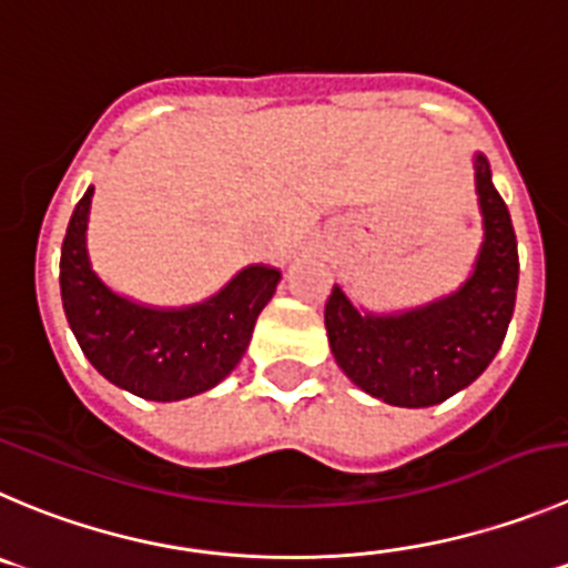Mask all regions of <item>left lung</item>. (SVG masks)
Returning a JSON list of instances; mask_svg holds the SVG:
<instances>
[{"mask_svg": "<svg viewBox=\"0 0 568 568\" xmlns=\"http://www.w3.org/2000/svg\"><path fill=\"white\" fill-rule=\"evenodd\" d=\"M474 186L483 245L455 293L415 310L371 312L334 284L326 301L323 317L337 365L359 390L393 407H432L460 393L488 368L510 326L518 247L483 153H474Z\"/></svg>", "mask_w": 568, "mask_h": 568, "instance_id": "8db88e82", "label": "left lung"}]
</instances>
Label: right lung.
I'll use <instances>...</instances> for the list:
<instances>
[{"instance_id":"obj_1","label":"right lung","mask_w":568,"mask_h":568,"mask_svg":"<svg viewBox=\"0 0 568 568\" xmlns=\"http://www.w3.org/2000/svg\"><path fill=\"white\" fill-rule=\"evenodd\" d=\"M91 197L94 186L74 206L61 247L63 312L85 359L111 385L148 402H181L217 387L240 365L281 270L247 264L200 304L133 301L91 267L85 245Z\"/></svg>"}]
</instances>
